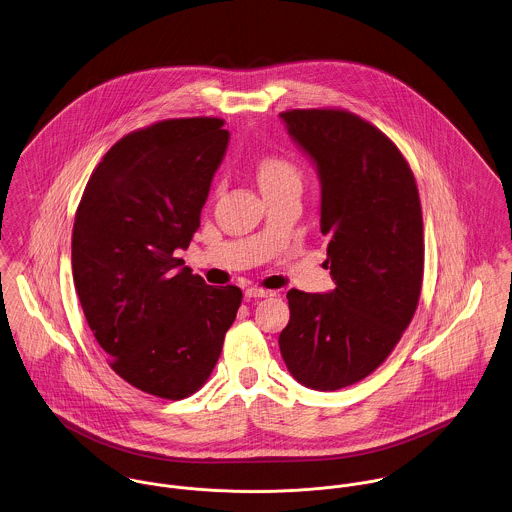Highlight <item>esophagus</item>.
<instances>
[{
  "label": "esophagus",
  "mask_w": 512,
  "mask_h": 512,
  "mask_svg": "<svg viewBox=\"0 0 512 512\" xmlns=\"http://www.w3.org/2000/svg\"><path fill=\"white\" fill-rule=\"evenodd\" d=\"M267 296H271V292L269 290H263V288H247L245 290V298L247 300H257V298H267Z\"/></svg>",
  "instance_id": "34e87169"
}]
</instances>
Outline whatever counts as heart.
I'll return each instance as SVG.
<instances>
[{"label":"heart","instance_id":"b5f03b06","mask_svg":"<svg viewBox=\"0 0 512 512\" xmlns=\"http://www.w3.org/2000/svg\"><path fill=\"white\" fill-rule=\"evenodd\" d=\"M257 179L265 191H273L280 187L296 185L302 187V171L294 159L280 156V154H267L257 163Z\"/></svg>","mask_w":512,"mask_h":512}]
</instances>
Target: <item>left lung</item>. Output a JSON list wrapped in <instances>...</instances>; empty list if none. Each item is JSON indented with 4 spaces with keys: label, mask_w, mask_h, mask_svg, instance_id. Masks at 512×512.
I'll return each instance as SVG.
<instances>
[{
    "label": "left lung",
    "mask_w": 512,
    "mask_h": 512,
    "mask_svg": "<svg viewBox=\"0 0 512 512\" xmlns=\"http://www.w3.org/2000/svg\"><path fill=\"white\" fill-rule=\"evenodd\" d=\"M321 177V234L335 278L329 294L292 288L278 337L290 374L319 392L370 376L419 306L425 239L415 175L394 142L347 109L280 113Z\"/></svg>",
    "instance_id": "obj_1"
}]
</instances>
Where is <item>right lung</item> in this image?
I'll list each match as a JSON object with an SVG mask.
<instances>
[{"mask_svg":"<svg viewBox=\"0 0 512 512\" xmlns=\"http://www.w3.org/2000/svg\"><path fill=\"white\" fill-rule=\"evenodd\" d=\"M224 120L167 118L122 136L93 169L76 210L72 271L109 366L140 392L185 399L216 366L241 290L208 286L183 261L212 175Z\"/></svg>","mask_w":512,"mask_h":512,"instance_id":"obj_1","label":"right lung"}]
</instances>
